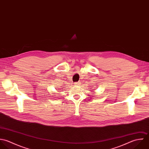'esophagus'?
I'll return each instance as SVG.
<instances>
[{
  "instance_id": "34e87169",
  "label": "esophagus",
  "mask_w": 149,
  "mask_h": 149,
  "mask_svg": "<svg viewBox=\"0 0 149 149\" xmlns=\"http://www.w3.org/2000/svg\"><path fill=\"white\" fill-rule=\"evenodd\" d=\"M74 85L76 86H79L80 85V83H79V82H76V83H74Z\"/></svg>"
}]
</instances>
